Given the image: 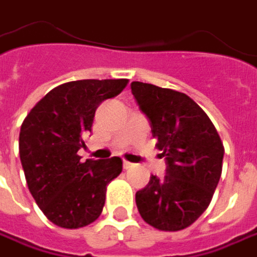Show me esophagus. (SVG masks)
<instances>
[{
	"label": "esophagus",
	"instance_id": "34e87169",
	"mask_svg": "<svg viewBox=\"0 0 257 257\" xmlns=\"http://www.w3.org/2000/svg\"><path fill=\"white\" fill-rule=\"evenodd\" d=\"M132 167H134V164H132V162L123 161V168H125V170H129V168H132Z\"/></svg>",
	"mask_w": 257,
	"mask_h": 257
}]
</instances>
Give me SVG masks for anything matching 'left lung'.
<instances>
[{
	"label": "left lung",
	"mask_w": 257,
	"mask_h": 257,
	"mask_svg": "<svg viewBox=\"0 0 257 257\" xmlns=\"http://www.w3.org/2000/svg\"><path fill=\"white\" fill-rule=\"evenodd\" d=\"M131 92L147 116L165 175H152L135 195L141 217L158 230L191 226L211 201L221 175L224 148L206 112L185 93L132 82Z\"/></svg>",
	"instance_id": "left-lung-1"
}]
</instances>
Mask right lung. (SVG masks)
Masks as SVG:
<instances>
[{"label":"right lung","mask_w":257,"mask_h":257,"mask_svg":"<svg viewBox=\"0 0 257 257\" xmlns=\"http://www.w3.org/2000/svg\"><path fill=\"white\" fill-rule=\"evenodd\" d=\"M126 79L76 80L50 90L24 119L20 160L28 190L44 216L59 227L79 229L100 216L106 185L122 173L119 157L86 160V148L97 106L119 95Z\"/></svg>","instance_id":"add662e5"}]
</instances>
